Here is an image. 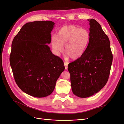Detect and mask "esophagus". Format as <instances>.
Returning a JSON list of instances; mask_svg holds the SVG:
<instances>
[{"instance_id": "esophagus-1", "label": "esophagus", "mask_w": 124, "mask_h": 124, "mask_svg": "<svg viewBox=\"0 0 124 124\" xmlns=\"http://www.w3.org/2000/svg\"><path fill=\"white\" fill-rule=\"evenodd\" d=\"M68 62H64V66L65 67V69L67 70L68 69Z\"/></svg>"}]
</instances>
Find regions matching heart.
Returning <instances> with one entry per match:
<instances>
[{
	"mask_svg": "<svg viewBox=\"0 0 124 124\" xmlns=\"http://www.w3.org/2000/svg\"><path fill=\"white\" fill-rule=\"evenodd\" d=\"M91 37L89 31L85 29L80 28L70 25L60 28L51 40L52 47L55 53L59 55L63 50L67 57L77 59L83 55L87 48Z\"/></svg>",
	"mask_w": 124,
	"mask_h": 124,
	"instance_id": "obj_1",
	"label": "heart"
}]
</instances>
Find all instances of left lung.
<instances>
[{"label":"left lung","instance_id":"left-lung-1","mask_svg":"<svg viewBox=\"0 0 124 124\" xmlns=\"http://www.w3.org/2000/svg\"><path fill=\"white\" fill-rule=\"evenodd\" d=\"M87 20L91 37L88 46L83 55L68 66L72 92L80 98L92 96L104 87L113 61L108 37L98 22Z\"/></svg>","mask_w":124,"mask_h":124}]
</instances>
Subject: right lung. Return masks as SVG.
<instances>
[{
  "label": "right lung",
  "mask_w": 124,
  "mask_h": 124,
  "mask_svg": "<svg viewBox=\"0 0 124 124\" xmlns=\"http://www.w3.org/2000/svg\"><path fill=\"white\" fill-rule=\"evenodd\" d=\"M54 26L48 21L29 22L12 41L10 62L14 80L22 91L33 97L51 95L65 70L62 60L47 45Z\"/></svg>",
  "instance_id": "1"
}]
</instances>
